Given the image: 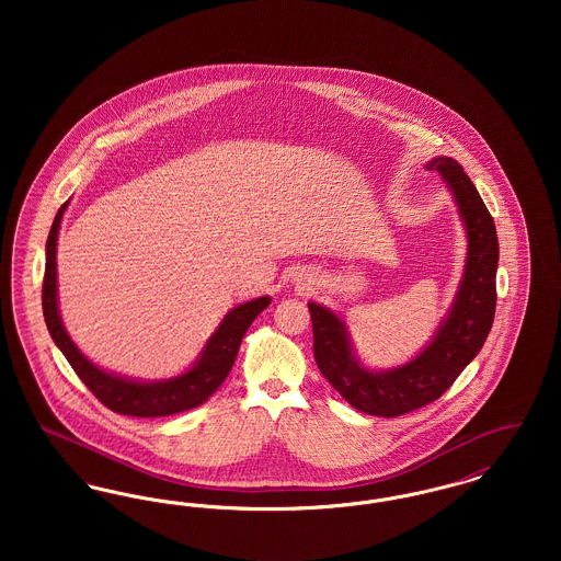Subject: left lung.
<instances>
[{
	"mask_svg": "<svg viewBox=\"0 0 561 561\" xmlns=\"http://www.w3.org/2000/svg\"><path fill=\"white\" fill-rule=\"evenodd\" d=\"M425 168L439 172L467 238L458 290L427 345L400 366L370 368L359 359L345 318L320 302H309L320 373L355 410L373 416H400L442 398L480 353L494 321L499 268L494 220L458 161L437 156Z\"/></svg>",
	"mask_w": 561,
	"mask_h": 561,
	"instance_id": "8db88e82",
	"label": "left lung"
}]
</instances>
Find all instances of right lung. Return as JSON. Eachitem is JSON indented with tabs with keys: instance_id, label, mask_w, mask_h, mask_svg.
Returning a JSON list of instances; mask_svg holds the SVG:
<instances>
[{
	"instance_id": "1",
	"label": "right lung",
	"mask_w": 561,
	"mask_h": 561,
	"mask_svg": "<svg viewBox=\"0 0 561 561\" xmlns=\"http://www.w3.org/2000/svg\"><path fill=\"white\" fill-rule=\"evenodd\" d=\"M67 206L69 202L62 204V208L54 216L53 229L46 241V275L42 288V307L54 345L62 351V355L83 380V385L117 414L156 419L185 412L210 400L214 391L225 382L227 374L231 373L245 330L256 320L259 313L267 309L271 296H259L236 305L220 320L213 336L199 351V355L176 376L160 380H142L105 370L81 353V348L73 343L60 318L56 243Z\"/></svg>"
}]
</instances>
